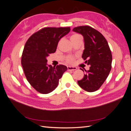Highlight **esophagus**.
<instances>
[{"instance_id": "34e87169", "label": "esophagus", "mask_w": 131, "mask_h": 131, "mask_svg": "<svg viewBox=\"0 0 131 131\" xmlns=\"http://www.w3.org/2000/svg\"><path fill=\"white\" fill-rule=\"evenodd\" d=\"M67 68L69 71H73L77 69V68L76 67H73V66H68L67 67Z\"/></svg>"}]
</instances>
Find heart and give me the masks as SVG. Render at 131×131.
Instances as JSON below:
<instances>
[{
  "label": "heart",
  "instance_id": "1",
  "mask_svg": "<svg viewBox=\"0 0 131 131\" xmlns=\"http://www.w3.org/2000/svg\"><path fill=\"white\" fill-rule=\"evenodd\" d=\"M81 37V36L80 35H79L78 34H75L73 35L72 37H71V40L73 39H76V38H80ZM74 60V58L73 56H69L68 58H67V61L69 62V63H72L73 62Z\"/></svg>",
  "mask_w": 131,
  "mask_h": 131
}]
</instances>
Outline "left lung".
<instances>
[{
    "mask_svg": "<svg viewBox=\"0 0 131 131\" xmlns=\"http://www.w3.org/2000/svg\"><path fill=\"white\" fill-rule=\"evenodd\" d=\"M73 31L84 37L85 49L82 58L90 66V69L85 70L84 78L78 83L83 90L94 92L103 84L112 68V54L108 43L100 31L90 26L75 27Z\"/></svg>",
    "mask_w": 131,
    "mask_h": 131,
    "instance_id": "obj_1",
    "label": "left lung"
}]
</instances>
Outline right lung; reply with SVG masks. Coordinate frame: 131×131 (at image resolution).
Masks as SVG:
<instances>
[{
    "mask_svg": "<svg viewBox=\"0 0 131 131\" xmlns=\"http://www.w3.org/2000/svg\"><path fill=\"white\" fill-rule=\"evenodd\" d=\"M70 30V27L43 28L31 35L26 43L21 64L27 80L39 93L52 92L67 70V67L62 64L47 66L46 58L56 52L59 40Z\"/></svg>",
    "mask_w": 131,
    "mask_h": 131,
    "instance_id": "1",
    "label": "right lung"
}]
</instances>
